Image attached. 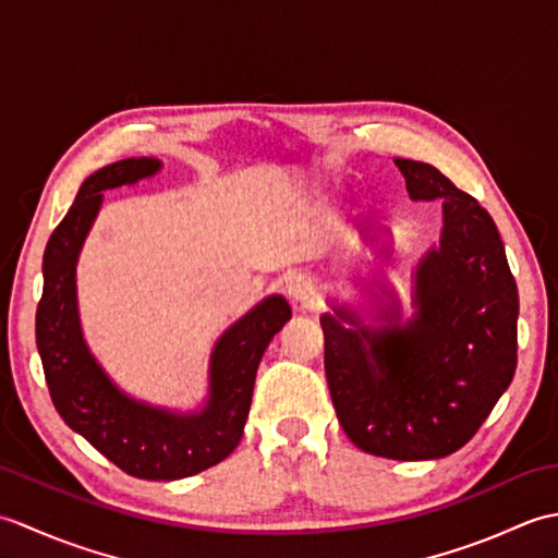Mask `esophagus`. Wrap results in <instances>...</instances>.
Instances as JSON below:
<instances>
[{"label":"esophagus","instance_id":"obj_1","mask_svg":"<svg viewBox=\"0 0 558 558\" xmlns=\"http://www.w3.org/2000/svg\"><path fill=\"white\" fill-rule=\"evenodd\" d=\"M288 294L298 306H314L318 300V288L310 276H294L288 282Z\"/></svg>","mask_w":558,"mask_h":558}]
</instances>
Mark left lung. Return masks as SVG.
Segmentation results:
<instances>
[{"instance_id": "obj_1", "label": "left lung", "mask_w": 558, "mask_h": 558, "mask_svg": "<svg viewBox=\"0 0 558 558\" xmlns=\"http://www.w3.org/2000/svg\"><path fill=\"white\" fill-rule=\"evenodd\" d=\"M412 201H441L438 246L412 276L410 322L381 286L376 322L333 306L322 316L330 400L350 441L393 460H436L477 434L518 364V288L477 198L434 165L396 158ZM378 298V294H376Z\"/></svg>"}]
</instances>
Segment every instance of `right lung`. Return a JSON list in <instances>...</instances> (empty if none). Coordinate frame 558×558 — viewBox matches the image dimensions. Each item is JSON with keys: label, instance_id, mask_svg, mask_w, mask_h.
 <instances>
[{"label": "right lung", "instance_id": "1", "mask_svg": "<svg viewBox=\"0 0 558 558\" xmlns=\"http://www.w3.org/2000/svg\"><path fill=\"white\" fill-rule=\"evenodd\" d=\"M156 158H126L93 172L57 225L43 256V298L35 340L50 398L71 429L138 480H182L228 458L244 434L254 378L272 336L292 310L270 294L218 338L208 364V400L196 412H172L117 388L83 340L76 264L105 189L136 184L160 172Z\"/></svg>", "mask_w": 558, "mask_h": 558}]
</instances>
